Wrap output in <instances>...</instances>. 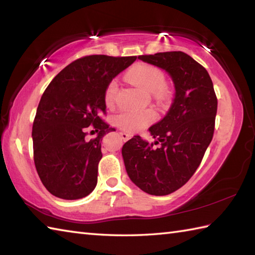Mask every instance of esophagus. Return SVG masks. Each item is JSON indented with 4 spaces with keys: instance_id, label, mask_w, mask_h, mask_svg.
Here are the masks:
<instances>
[{
    "instance_id": "34e87169",
    "label": "esophagus",
    "mask_w": 255,
    "mask_h": 255,
    "mask_svg": "<svg viewBox=\"0 0 255 255\" xmlns=\"http://www.w3.org/2000/svg\"><path fill=\"white\" fill-rule=\"evenodd\" d=\"M119 134H121V137L123 138V140H125V141H126V140H128V139H130V134H128V133H126V132H119Z\"/></svg>"
}]
</instances>
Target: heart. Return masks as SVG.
Segmentation results:
<instances>
[{"label": "heart", "mask_w": 255, "mask_h": 255, "mask_svg": "<svg viewBox=\"0 0 255 255\" xmlns=\"http://www.w3.org/2000/svg\"><path fill=\"white\" fill-rule=\"evenodd\" d=\"M127 79L138 88L152 93L159 104H164L170 99V91L165 86V74L162 70L149 63H138L127 73ZM118 92V83L112 80L104 91V102L107 106L114 105ZM151 111H122L115 116L117 126L129 132L141 130L154 121Z\"/></svg>", "instance_id": "obj_1"}]
</instances>
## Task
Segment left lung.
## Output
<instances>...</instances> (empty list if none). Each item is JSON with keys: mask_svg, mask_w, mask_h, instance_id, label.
<instances>
[{"mask_svg": "<svg viewBox=\"0 0 255 255\" xmlns=\"http://www.w3.org/2000/svg\"><path fill=\"white\" fill-rule=\"evenodd\" d=\"M138 59L170 73L175 97L166 116L149 129L156 141L149 143L134 136L123 145L122 153L130 180L145 193L164 196L196 172L214 136L218 101L207 70L185 52Z\"/></svg>", "mask_w": 255, "mask_h": 255, "instance_id": "8db88e82", "label": "left lung"}]
</instances>
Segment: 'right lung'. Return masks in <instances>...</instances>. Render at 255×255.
I'll return each instance as SVG.
<instances>
[{"label": "right lung", "instance_id": "obj_1", "mask_svg": "<svg viewBox=\"0 0 255 255\" xmlns=\"http://www.w3.org/2000/svg\"><path fill=\"white\" fill-rule=\"evenodd\" d=\"M92 55L59 72L42 94L32 124V148L38 175L53 196L79 199L93 192L102 159L101 142L111 131L104 91L113 78L136 60ZM98 136L86 140L87 130Z\"/></svg>", "mask_w": 255, "mask_h": 255}]
</instances>
